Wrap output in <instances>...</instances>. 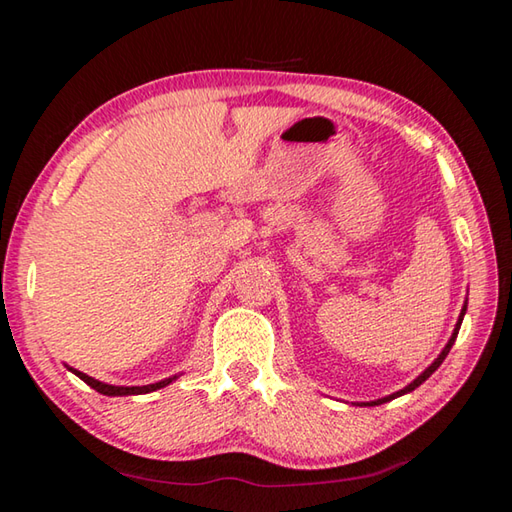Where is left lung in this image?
Wrapping results in <instances>:
<instances>
[{
  "label": "left lung",
  "instance_id": "left-lung-1",
  "mask_svg": "<svg viewBox=\"0 0 512 512\" xmlns=\"http://www.w3.org/2000/svg\"><path fill=\"white\" fill-rule=\"evenodd\" d=\"M465 311H467V305H463V309H461V316H458V323H456V327H454V332H452V339L447 341V345L443 348V352L438 354V359L431 363V366L422 372V375H418L415 377L409 386H404L402 391H397V393H393V395H388V397H381V400H375V402H368V404H363V406H379V404H384V402H391V400H395V397H400V395H406V393H411V391H415V388H418L420 384H424V381H427L433 372H436L438 368H440V363L445 361V357L449 354V350H452V345H454V341H456V336H458V329H461V323H463V316H465Z\"/></svg>",
  "mask_w": 512,
  "mask_h": 512
}]
</instances>
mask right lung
Returning a JSON list of instances; mask_svg holds the SVG:
<instances>
[{
    "label": "right lung",
    "instance_id": "right-lung-1",
    "mask_svg": "<svg viewBox=\"0 0 512 512\" xmlns=\"http://www.w3.org/2000/svg\"><path fill=\"white\" fill-rule=\"evenodd\" d=\"M74 372L76 377L79 379H83L85 384H88L90 388H94V391L97 393H101V395H110V397H121V395H144V393H151V391H158V388H164V386H169L173 379L176 377H169V379H162V381H158V384H149V386H110V384H103V381H99V379H94V377H88L85 375V372H81V370H74V368H69Z\"/></svg>",
    "mask_w": 512,
    "mask_h": 512
}]
</instances>
